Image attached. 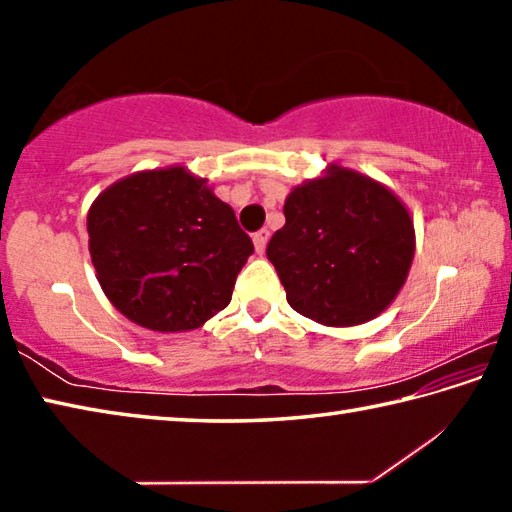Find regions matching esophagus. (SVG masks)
<instances>
[{
    "label": "esophagus",
    "instance_id": "esophagus-1",
    "mask_svg": "<svg viewBox=\"0 0 512 512\" xmlns=\"http://www.w3.org/2000/svg\"><path fill=\"white\" fill-rule=\"evenodd\" d=\"M268 230H259V232H255L253 235V244H255V250H257V255H262L264 250H266V244H268Z\"/></svg>",
    "mask_w": 512,
    "mask_h": 512
}]
</instances>
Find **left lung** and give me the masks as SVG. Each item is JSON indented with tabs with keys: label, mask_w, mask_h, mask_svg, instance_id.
Masks as SVG:
<instances>
[{
	"label": "left lung",
	"mask_w": 512,
	"mask_h": 512,
	"mask_svg": "<svg viewBox=\"0 0 512 512\" xmlns=\"http://www.w3.org/2000/svg\"><path fill=\"white\" fill-rule=\"evenodd\" d=\"M284 219L266 257L298 314L345 327L391 305L415 250L413 221L391 189L332 164L293 189Z\"/></svg>",
	"instance_id": "1"
}]
</instances>
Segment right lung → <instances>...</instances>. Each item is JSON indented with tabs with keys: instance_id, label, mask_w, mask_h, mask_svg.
Instances as JSON below:
<instances>
[{
	"instance_id": "obj_1",
	"label": "right lung",
	"mask_w": 512,
	"mask_h": 512,
	"mask_svg": "<svg viewBox=\"0 0 512 512\" xmlns=\"http://www.w3.org/2000/svg\"><path fill=\"white\" fill-rule=\"evenodd\" d=\"M90 255L121 314L155 332L201 327L230 305L253 241L228 203L183 167L108 187L88 214Z\"/></svg>"
}]
</instances>
